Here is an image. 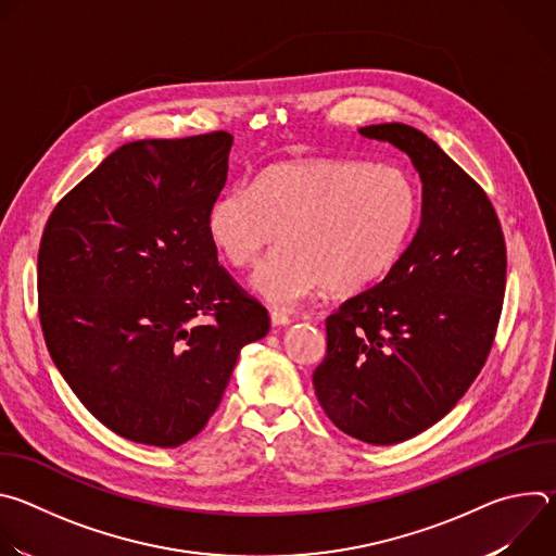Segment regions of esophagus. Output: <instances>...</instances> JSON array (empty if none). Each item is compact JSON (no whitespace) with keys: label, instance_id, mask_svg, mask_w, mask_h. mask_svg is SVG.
Segmentation results:
<instances>
[{"label":"esophagus","instance_id":"obj_1","mask_svg":"<svg viewBox=\"0 0 556 556\" xmlns=\"http://www.w3.org/2000/svg\"><path fill=\"white\" fill-rule=\"evenodd\" d=\"M290 316L283 312V309H270V324L275 326V328H281V326H290Z\"/></svg>","mask_w":556,"mask_h":556}]
</instances>
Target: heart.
Listing matches in <instances>:
<instances>
[{"label":"heart","instance_id":"obj_1","mask_svg":"<svg viewBox=\"0 0 556 556\" xmlns=\"http://www.w3.org/2000/svg\"><path fill=\"white\" fill-rule=\"evenodd\" d=\"M420 215L416 180L399 165L356 157L279 163L253 187L219 193L206 211L213 247L237 268L257 264L253 290L275 307L319 294L356 292L405 253Z\"/></svg>","mask_w":556,"mask_h":556}]
</instances>
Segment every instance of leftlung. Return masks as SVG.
<instances>
[{
	"label": "left lung",
	"mask_w": 556,
	"mask_h": 556,
	"mask_svg": "<svg viewBox=\"0 0 556 556\" xmlns=\"http://www.w3.org/2000/svg\"><path fill=\"white\" fill-rule=\"evenodd\" d=\"M358 134L412 157L420 224L384 279L328 316L312 382L343 433L380 446L435 425L478 378L502 314L506 244L482 187L429 136L403 123Z\"/></svg>",
	"instance_id": "8db88e82"
}]
</instances>
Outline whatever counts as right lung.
<instances>
[{
	"mask_svg": "<svg viewBox=\"0 0 556 556\" xmlns=\"http://www.w3.org/2000/svg\"><path fill=\"white\" fill-rule=\"evenodd\" d=\"M232 136L118 147L52 211L39 247V319L52 363L114 433L161 448L215 414L268 309L217 266L206 211ZM202 315L213 323L199 326Z\"/></svg>",
	"mask_w": 556,
	"mask_h": 556,
	"instance_id": "right-lung-1",
	"label": "right lung"
}]
</instances>
